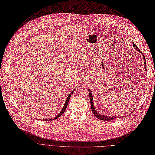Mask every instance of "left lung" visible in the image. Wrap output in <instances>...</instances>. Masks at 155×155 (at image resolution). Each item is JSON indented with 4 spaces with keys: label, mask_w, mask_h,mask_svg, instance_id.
Listing matches in <instances>:
<instances>
[{
    "label": "left lung",
    "mask_w": 155,
    "mask_h": 155,
    "mask_svg": "<svg viewBox=\"0 0 155 155\" xmlns=\"http://www.w3.org/2000/svg\"><path fill=\"white\" fill-rule=\"evenodd\" d=\"M133 46L134 47V48H135L136 50L139 52L140 53L142 54V57H143V62L145 64V66H144V69L146 70V71H147V69H146V58H145V57L143 54V53L141 52V51L140 50V49L138 48V47L136 46L135 44H134V42H133ZM89 90V98H90V102H91V110L93 113V114H94V116H95L97 118H98V119L100 120H107V121H109V120H114L116 118H120V117H117V116H115V117H113V116H111V117H109V116H106V115H104V114H102L101 113H99L98 111H97L96 110L95 107H94V103H93V97L92 95V93H91V91L90 89H88ZM126 117V115L122 117Z\"/></svg>",
    "instance_id": "left-lung-1"
}]
</instances>
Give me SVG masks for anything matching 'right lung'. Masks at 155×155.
<instances>
[{"instance_id": "obj_1", "label": "right lung", "mask_w": 155, "mask_h": 155, "mask_svg": "<svg viewBox=\"0 0 155 155\" xmlns=\"http://www.w3.org/2000/svg\"><path fill=\"white\" fill-rule=\"evenodd\" d=\"M75 89H73V90L70 93V94H69L68 95V98H67V99H66V102H65V104L64 105V107H62V110L61 111V112H60L55 117H54V118H49V119H44L43 120H45V121H51V120H55V119H57V118H58V117H61L62 114L64 113V111H66V107H67V106H68V102H69V98H70V97H71V94H73V93L74 91V90H75Z\"/></svg>"}]
</instances>
